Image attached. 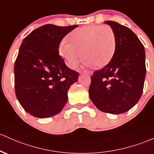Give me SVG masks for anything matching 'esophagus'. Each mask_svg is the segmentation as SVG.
Instances as JSON below:
<instances>
[{
  "label": "esophagus",
  "mask_w": 154,
  "mask_h": 154,
  "mask_svg": "<svg viewBox=\"0 0 154 154\" xmlns=\"http://www.w3.org/2000/svg\"><path fill=\"white\" fill-rule=\"evenodd\" d=\"M81 74H87V75H89V76L92 75V72H88V71H85V72H81Z\"/></svg>",
  "instance_id": "esophagus-1"
}]
</instances>
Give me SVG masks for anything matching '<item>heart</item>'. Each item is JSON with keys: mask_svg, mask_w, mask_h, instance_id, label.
<instances>
[{"mask_svg": "<svg viewBox=\"0 0 154 154\" xmlns=\"http://www.w3.org/2000/svg\"><path fill=\"white\" fill-rule=\"evenodd\" d=\"M68 40L69 42L63 41L60 44L59 53L72 69L82 59V54L87 65L101 68L112 60L116 52V34L108 25L76 28L68 35Z\"/></svg>", "mask_w": 154, "mask_h": 154, "instance_id": "b5f03b06", "label": "heart"}]
</instances>
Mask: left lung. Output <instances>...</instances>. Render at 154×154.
<instances>
[{"mask_svg": "<svg viewBox=\"0 0 154 154\" xmlns=\"http://www.w3.org/2000/svg\"><path fill=\"white\" fill-rule=\"evenodd\" d=\"M116 37L110 62L96 71L89 88L90 99L99 110L121 114L131 109L143 94L146 78V52L132 30L114 21H105Z\"/></svg>", "mask_w": 154, "mask_h": 154, "instance_id": "8db88e82", "label": "left lung"}]
</instances>
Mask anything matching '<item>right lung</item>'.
I'll use <instances>...</instances> for the list:
<instances>
[{
	"label": "right lung",
	"mask_w": 154,
	"mask_h": 154,
	"mask_svg": "<svg viewBox=\"0 0 154 154\" xmlns=\"http://www.w3.org/2000/svg\"><path fill=\"white\" fill-rule=\"evenodd\" d=\"M77 27L47 24L22 42L14 64L15 94L23 109L34 117L60 112L69 88L78 80L79 74L66 66L58 52L63 37Z\"/></svg>",
	"instance_id": "obj_1"
}]
</instances>
